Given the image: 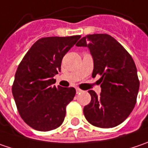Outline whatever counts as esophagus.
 <instances>
[{
  "label": "esophagus",
  "mask_w": 148,
  "mask_h": 148,
  "mask_svg": "<svg viewBox=\"0 0 148 148\" xmlns=\"http://www.w3.org/2000/svg\"><path fill=\"white\" fill-rule=\"evenodd\" d=\"M82 92V90H80V89H79V88H76V93L77 94H79V93H81Z\"/></svg>",
  "instance_id": "34e87169"
}]
</instances>
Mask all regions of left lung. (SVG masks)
<instances>
[{
	"mask_svg": "<svg viewBox=\"0 0 148 148\" xmlns=\"http://www.w3.org/2000/svg\"><path fill=\"white\" fill-rule=\"evenodd\" d=\"M76 46L90 49L94 60L92 76H101L100 95L89 90L91 101L84 107L86 120L100 128L120 125L132 111L139 90L140 82L132 58L108 34L87 35Z\"/></svg>",
	"mask_w": 148,
	"mask_h": 148,
	"instance_id": "8db88e82",
	"label": "left lung"
}]
</instances>
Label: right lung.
Here are the masks:
<instances>
[{"mask_svg": "<svg viewBox=\"0 0 148 148\" xmlns=\"http://www.w3.org/2000/svg\"><path fill=\"white\" fill-rule=\"evenodd\" d=\"M80 38L48 37L38 40L22 58L15 74L12 95L22 120L32 128L48 132L62 125L73 87L53 85L64 56Z\"/></svg>", "mask_w": 148, "mask_h": 148, "instance_id": "1", "label": "right lung"}]
</instances>
